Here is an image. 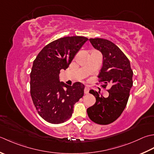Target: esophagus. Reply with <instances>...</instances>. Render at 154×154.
Wrapping results in <instances>:
<instances>
[{
  "label": "esophagus",
  "instance_id": "34e87169",
  "mask_svg": "<svg viewBox=\"0 0 154 154\" xmlns=\"http://www.w3.org/2000/svg\"><path fill=\"white\" fill-rule=\"evenodd\" d=\"M88 92H89V88L88 87L84 88V94H88Z\"/></svg>",
  "mask_w": 154,
  "mask_h": 154
}]
</instances>
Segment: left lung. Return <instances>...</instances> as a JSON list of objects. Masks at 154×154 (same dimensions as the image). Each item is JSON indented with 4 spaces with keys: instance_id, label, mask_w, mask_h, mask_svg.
I'll return each instance as SVG.
<instances>
[{
    "instance_id": "1",
    "label": "left lung",
    "mask_w": 154,
    "mask_h": 154,
    "mask_svg": "<svg viewBox=\"0 0 154 154\" xmlns=\"http://www.w3.org/2000/svg\"><path fill=\"white\" fill-rule=\"evenodd\" d=\"M89 40L103 56L99 82H102L103 88L108 85L111 88L107 90L108 98L100 95L96 91H90L96 101L87 109V113L90 120L95 123L107 125L116 120L126 106L133 85V71L129 60L115 44L103 38H90Z\"/></svg>"
}]
</instances>
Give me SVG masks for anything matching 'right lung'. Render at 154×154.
<instances>
[{
    "label": "right lung",
    "mask_w": 154,
    "mask_h": 154,
    "mask_svg": "<svg viewBox=\"0 0 154 154\" xmlns=\"http://www.w3.org/2000/svg\"><path fill=\"white\" fill-rule=\"evenodd\" d=\"M88 40L78 36L60 38L44 47L33 62L30 95L38 114L49 123L58 124L68 120L75 103L84 96V84L77 82L66 85L59 81V74L69 66Z\"/></svg>",
    "instance_id": "add662e5"
}]
</instances>
